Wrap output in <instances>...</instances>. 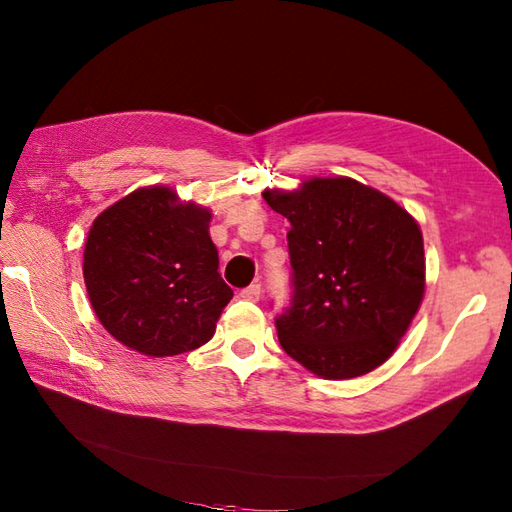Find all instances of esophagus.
Returning a JSON list of instances; mask_svg holds the SVG:
<instances>
[{
	"mask_svg": "<svg viewBox=\"0 0 512 512\" xmlns=\"http://www.w3.org/2000/svg\"><path fill=\"white\" fill-rule=\"evenodd\" d=\"M239 297L246 299V301H259V297H262V286H259V284H250L248 288L239 290Z\"/></svg>",
	"mask_w": 512,
	"mask_h": 512,
	"instance_id": "34e87169",
	"label": "esophagus"
}]
</instances>
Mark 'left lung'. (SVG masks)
Instances as JSON below:
<instances>
[{"instance_id":"8db88e82","label":"left lung","mask_w":512,"mask_h":512,"mask_svg":"<svg viewBox=\"0 0 512 512\" xmlns=\"http://www.w3.org/2000/svg\"><path fill=\"white\" fill-rule=\"evenodd\" d=\"M262 195L290 222L292 297L275 319L284 352L330 380L383 365L424 297L418 222L352 178H312L297 191Z\"/></svg>"}]
</instances>
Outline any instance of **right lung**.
Wrapping results in <instances>:
<instances>
[{
	"mask_svg": "<svg viewBox=\"0 0 512 512\" xmlns=\"http://www.w3.org/2000/svg\"><path fill=\"white\" fill-rule=\"evenodd\" d=\"M211 211L143 187L96 217L83 279L96 317L116 341L145 356H176L211 341L233 290L217 273Z\"/></svg>",
	"mask_w": 512,
	"mask_h": 512,
	"instance_id": "right-lung-1",
	"label": "right lung"
}]
</instances>
